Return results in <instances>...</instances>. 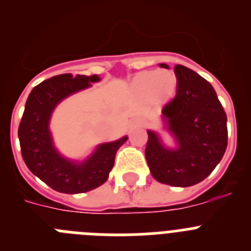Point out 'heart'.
<instances>
[{
	"label": "heart",
	"instance_id": "obj_1",
	"mask_svg": "<svg viewBox=\"0 0 251 251\" xmlns=\"http://www.w3.org/2000/svg\"><path fill=\"white\" fill-rule=\"evenodd\" d=\"M176 77L172 73L158 70L154 73H143L133 81V89L137 94L145 98L163 99L174 92Z\"/></svg>",
	"mask_w": 251,
	"mask_h": 251
}]
</instances>
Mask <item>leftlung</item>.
I'll list each match as a JSON object with an SVG mask.
<instances>
[{
	"label": "left lung",
	"mask_w": 251,
	"mask_h": 251,
	"mask_svg": "<svg viewBox=\"0 0 251 251\" xmlns=\"http://www.w3.org/2000/svg\"><path fill=\"white\" fill-rule=\"evenodd\" d=\"M162 68L168 65L161 64ZM176 97L162 109L165 128L176 146L167 147L158 133L148 129L146 159L158 182L188 187L215 170L227 147L225 110L212 85L191 69L175 66Z\"/></svg>",
	"instance_id": "obj_1"
}]
</instances>
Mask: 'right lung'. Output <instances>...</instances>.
<instances>
[{"label": "right lung", "instance_id": "obj_1", "mask_svg": "<svg viewBox=\"0 0 251 251\" xmlns=\"http://www.w3.org/2000/svg\"><path fill=\"white\" fill-rule=\"evenodd\" d=\"M99 80L98 75H56L35 86L26 100L19 127L22 158L35 176L61 194H83L103 185L114 166L115 153L128 139L124 136L101 143L84 161L66 158L55 147L50 119L57 104Z\"/></svg>", "mask_w": 251, "mask_h": 251}]
</instances>
